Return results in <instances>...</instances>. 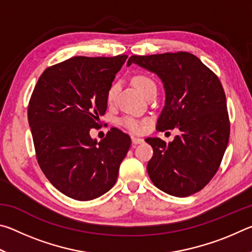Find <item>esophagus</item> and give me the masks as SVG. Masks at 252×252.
<instances>
[{
	"mask_svg": "<svg viewBox=\"0 0 252 252\" xmlns=\"http://www.w3.org/2000/svg\"><path fill=\"white\" fill-rule=\"evenodd\" d=\"M143 141H144V140L141 139V138H135V136H132V143H133L134 146H136V144L142 143Z\"/></svg>",
	"mask_w": 252,
	"mask_h": 252,
	"instance_id": "1",
	"label": "esophagus"
}]
</instances>
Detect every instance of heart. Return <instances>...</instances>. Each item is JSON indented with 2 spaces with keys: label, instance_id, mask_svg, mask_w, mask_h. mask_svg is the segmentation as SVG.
<instances>
[{
  "label": "heart",
  "instance_id": "obj_1",
  "mask_svg": "<svg viewBox=\"0 0 252 252\" xmlns=\"http://www.w3.org/2000/svg\"><path fill=\"white\" fill-rule=\"evenodd\" d=\"M132 82H133L134 87L138 89L143 95H146L149 91L156 88L155 81L144 74L134 75L133 78H132ZM119 90H120V85H119V83H113L111 85L108 90V93H106V101H108V103H113L118 95ZM120 123L123 126L126 127L127 130H130L132 132L142 131V122L133 117L122 118Z\"/></svg>",
  "mask_w": 252,
  "mask_h": 252
}]
</instances>
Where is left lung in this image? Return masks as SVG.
<instances>
[{
  "instance_id": "left-lung-1",
  "label": "left lung",
  "mask_w": 252,
  "mask_h": 252,
  "mask_svg": "<svg viewBox=\"0 0 252 252\" xmlns=\"http://www.w3.org/2000/svg\"><path fill=\"white\" fill-rule=\"evenodd\" d=\"M138 64L163 83L164 106L157 129L178 127L172 142L148 138L153 156L148 162L151 181L163 192L188 197L206 187L218 171L230 134L222 85L195 55L188 52L132 55Z\"/></svg>"
}]
</instances>
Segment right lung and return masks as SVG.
Listing matches in <instances>:
<instances>
[{
	"label": "right lung",
	"mask_w": 252,
	"mask_h": 252,
	"mask_svg": "<svg viewBox=\"0 0 252 252\" xmlns=\"http://www.w3.org/2000/svg\"><path fill=\"white\" fill-rule=\"evenodd\" d=\"M126 58L73 57L50 66L30 99L28 119L40 168L72 199L89 201L108 192L130 149V136L117 127L100 142L90 135Z\"/></svg>",
	"instance_id": "obj_1"
}]
</instances>
